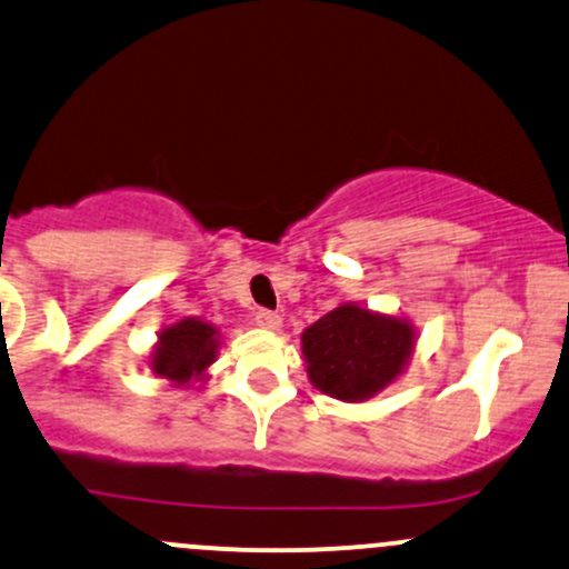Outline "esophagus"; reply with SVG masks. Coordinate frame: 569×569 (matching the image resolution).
Returning a JSON list of instances; mask_svg holds the SVG:
<instances>
[{
  "label": "esophagus",
  "mask_w": 569,
  "mask_h": 569,
  "mask_svg": "<svg viewBox=\"0 0 569 569\" xmlns=\"http://www.w3.org/2000/svg\"><path fill=\"white\" fill-rule=\"evenodd\" d=\"M256 323H259L261 329H278L280 327V316L274 313V310H256Z\"/></svg>",
  "instance_id": "obj_1"
}]
</instances>
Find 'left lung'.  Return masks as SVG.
Segmentation results:
<instances>
[{
  "label": "left lung",
  "mask_w": 569,
  "mask_h": 569,
  "mask_svg": "<svg viewBox=\"0 0 569 569\" xmlns=\"http://www.w3.org/2000/svg\"><path fill=\"white\" fill-rule=\"evenodd\" d=\"M413 351L410 323L342 305L302 335L308 376L323 395L356 402L378 395Z\"/></svg>",
  "instance_id": "left-lung-1"
}]
</instances>
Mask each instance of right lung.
Segmentation results:
<instances>
[{
  "instance_id": "right-lung-1",
  "label": "right lung",
  "mask_w": 569,
  "mask_h": 569,
  "mask_svg": "<svg viewBox=\"0 0 569 569\" xmlns=\"http://www.w3.org/2000/svg\"><path fill=\"white\" fill-rule=\"evenodd\" d=\"M216 327L204 321H186L161 332L159 348L153 351V372L170 378L174 383H189L191 378L202 376L204 367L216 356Z\"/></svg>"
}]
</instances>
